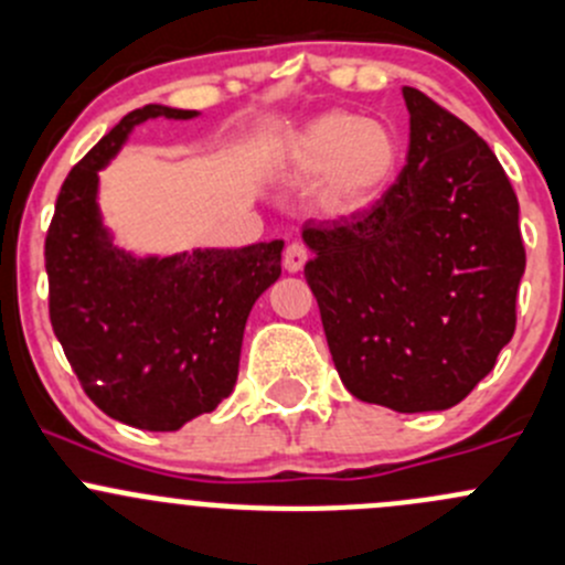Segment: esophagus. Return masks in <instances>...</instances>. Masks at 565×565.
<instances>
[{
  "label": "esophagus",
  "mask_w": 565,
  "mask_h": 565,
  "mask_svg": "<svg viewBox=\"0 0 565 565\" xmlns=\"http://www.w3.org/2000/svg\"><path fill=\"white\" fill-rule=\"evenodd\" d=\"M305 264H307V249L301 247V244H296V242L288 244V247H285V255H282L285 271L296 275V271L305 269Z\"/></svg>",
  "instance_id": "34e87169"
}]
</instances>
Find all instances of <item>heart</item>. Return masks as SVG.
Returning <instances> with one entry per match:
<instances>
[{
	"mask_svg": "<svg viewBox=\"0 0 565 565\" xmlns=\"http://www.w3.org/2000/svg\"><path fill=\"white\" fill-rule=\"evenodd\" d=\"M401 145L393 128L371 117L329 111L307 122L288 145L290 178L321 181L327 214L349 216L371 205L393 181Z\"/></svg>",
	"mask_w": 565,
	"mask_h": 565,
	"instance_id": "heart-1",
	"label": "heart"
}]
</instances>
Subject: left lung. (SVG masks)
<instances>
[{
  "mask_svg": "<svg viewBox=\"0 0 565 565\" xmlns=\"http://www.w3.org/2000/svg\"><path fill=\"white\" fill-rule=\"evenodd\" d=\"M409 153L376 205L307 222L305 277L340 382L395 412H443L494 367L516 329L519 200L489 145L404 87Z\"/></svg>",
  "mask_w": 565,
  "mask_h": 565,
  "instance_id": "obj_1",
  "label": "left lung"
}]
</instances>
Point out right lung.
Wrapping results in <instances>:
<instances>
[{"label":"right lung","mask_w":565,"mask_h":565,"mask_svg":"<svg viewBox=\"0 0 565 565\" xmlns=\"http://www.w3.org/2000/svg\"><path fill=\"white\" fill-rule=\"evenodd\" d=\"M150 117L198 111L134 109L68 172L46 233L54 334L100 412L142 431H178L214 412L238 379L244 327L282 266V242L159 255L115 247L98 209V172Z\"/></svg>","instance_id":"right-lung-1"}]
</instances>
